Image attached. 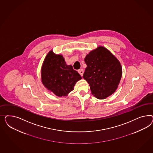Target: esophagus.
Listing matches in <instances>:
<instances>
[{"instance_id":"34e87169","label":"esophagus","mask_w":153,"mask_h":153,"mask_svg":"<svg viewBox=\"0 0 153 153\" xmlns=\"http://www.w3.org/2000/svg\"><path fill=\"white\" fill-rule=\"evenodd\" d=\"M78 72H79V74L81 76H83V70L82 69H80V70H79L78 71Z\"/></svg>"}]
</instances>
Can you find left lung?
<instances>
[{"label": "left lung", "instance_id": "obj_1", "mask_svg": "<svg viewBox=\"0 0 153 153\" xmlns=\"http://www.w3.org/2000/svg\"><path fill=\"white\" fill-rule=\"evenodd\" d=\"M87 67L83 78L89 84L92 94L104 99L116 91L122 69L119 60L103 46L90 51L85 58Z\"/></svg>", "mask_w": 153, "mask_h": 153}]
</instances>
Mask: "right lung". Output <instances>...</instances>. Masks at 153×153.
<instances>
[{"instance_id": "add662e5", "label": "right lung", "mask_w": 153, "mask_h": 153, "mask_svg": "<svg viewBox=\"0 0 153 153\" xmlns=\"http://www.w3.org/2000/svg\"><path fill=\"white\" fill-rule=\"evenodd\" d=\"M42 83L58 97L67 96L74 88L76 83L82 79L71 65H66L62 55L52 51L46 56L42 65Z\"/></svg>"}]
</instances>
